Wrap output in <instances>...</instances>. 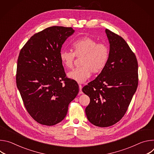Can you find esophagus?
Listing matches in <instances>:
<instances>
[{
	"label": "esophagus",
	"mask_w": 154,
	"mask_h": 154,
	"mask_svg": "<svg viewBox=\"0 0 154 154\" xmlns=\"http://www.w3.org/2000/svg\"><path fill=\"white\" fill-rule=\"evenodd\" d=\"M79 89H80V90H79V94H83V91H82V86L81 85H79Z\"/></svg>",
	"instance_id": "esophagus-1"
}]
</instances>
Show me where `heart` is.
Returning a JSON list of instances; mask_svg holds the SVG:
<instances>
[{
    "mask_svg": "<svg viewBox=\"0 0 154 154\" xmlns=\"http://www.w3.org/2000/svg\"><path fill=\"white\" fill-rule=\"evenodd\" d=\"M72 51H61L60 58L64 67H72L75 55L82 57V67L69 71L68 77L75 82L82 83L88 79L93 73L100 72L106 66L109 58V49L104 43L90 37H83L75 41L72 45Z\"/></svg>",
    "mask_w": 154,
    "mask_h": 154,
    "instance_id": "1",
    "label": "heart"
}]
</instances>
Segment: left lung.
<instances>
[{"instance_id":"1","label":"left lung","mask_w":154,"mask_h":154,"mask_svg":"<svg viewBox=\"0 0 154 154\" xmlns=\"http://www.w3.org/2000/svg\"><path fill=\"white\" fill-rule=\"evenodd\" d=\"M109 58L99 75L82 88L90 98L85 109L88 121L106 127L124 116L135 93L138 83V62L126 41L108 29Z\"/></svg>"}]
</instances>
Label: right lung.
Masks as SVG:
<instances>
[{
    "instance_id": "right-lung-1",
    "label": "right lung",
    "mask_w": 154,
    "mask_h": 154,
    "mask_svg": "<svg viewBox=\"0 0 154 154\" xmlns=\"http://www.w3.org/2000/svg\"><path fill=\"white\" fill-rule=\"evenodd\" d=\"M74 32L71 27H48L32 36L20 51L17 87L28 113L41 124L61 122L79 91L75 80L65 78L60 58L62 45Z\"/></svg>"
}]
</instances>
